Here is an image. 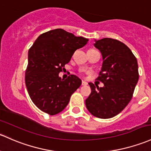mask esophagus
Instances as JSON below:
<instances>
[{
    "label": "esophagus",
    "instance_id": "esophagus-1",
    "mask_svg": "<svg viewBox=\"0 0 151 151\" xmlns=\"http://www.w3.org/2000/svg\"><path fill=\"white\" fill-rule=\"evenodd\" d=\"M88 85V82H85V81H82V85Z\"/></svg>",
    "mask_w": 151,
    "mask_h": 151
}]
</instances>
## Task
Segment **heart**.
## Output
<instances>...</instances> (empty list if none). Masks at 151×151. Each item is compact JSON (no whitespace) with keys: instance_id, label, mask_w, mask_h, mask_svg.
I'll list each match as a JSON object with an SVG mask.
<instances>
[{"instance_id":"heart-1","label":"heart","mask_w":151,"mask_h":151,"mask_svg":"<svg viewBox=\"0 0 151 151\" xmlns=\"http://www.w3.org/2000/svg\"><path fill=\"white\" fill-rule=\"evenodd\" d=\"M91 50H93V49H91Z\"/></svg>"}]
</instances>
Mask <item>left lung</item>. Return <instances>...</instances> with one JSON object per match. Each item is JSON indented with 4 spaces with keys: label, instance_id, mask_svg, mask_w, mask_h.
<instances>
[{
    "label": "left lung",
    "instance_id": "1",
    "mask_svg": "<svg viewBox=\"0 0 151 151\" xmlns=\"http://www.w3.org/2000/svg\"><path fill=\"white\" fill-rule=\"evenodd\" d=\"M94 46L103 57L97 80L103 88L90 82L91 93L85 104L90 113L100 119H109L123 111L132 98L139 73L137 58L125 44L112 38L95 40Z\"/></svg>",
    "mask_w": 151,
    "mask_h": 151
}]
</instances>
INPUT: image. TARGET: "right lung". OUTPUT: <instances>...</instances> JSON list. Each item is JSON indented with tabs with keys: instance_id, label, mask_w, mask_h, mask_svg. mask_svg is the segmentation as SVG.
<instances>
[{
	"instance_id": "obj_1",
	"label": "right lung",
	"mask_w": 151,
	"mask_h": 151,
	"mask_svg": "<svg viewBox=\"0 0 151 151\" xmlns=\"http://www.w3.org/2000/svg\"><path fill=\"white\" fill-rule=\"evenodd\" d=\"M88 41L62 29L46 32L35 41L28 52L25 84L38 109L52 116L66 107L82 80L73 74L63 80L58 74L75 50L85 46Z\"/></svg>"
}]
</instances>
